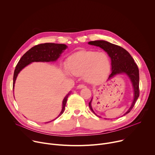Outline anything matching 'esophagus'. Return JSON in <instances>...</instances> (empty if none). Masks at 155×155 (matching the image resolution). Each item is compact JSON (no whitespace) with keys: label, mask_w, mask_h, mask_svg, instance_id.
Listing matches in <instances>:
<instances>
[{"label":"esophagus","mask_w":155,"mask_h":155,"mask_svg":"<svg viewBox=\"0 0 155 155\" xmlns=\"http://www.w3.org/2000/svg\"><path fill=\"white\" fill-rule=\"evenodd\" d=\"M84 87H86V86L84 85V84H79V85L77 86L78 89H81V88H84Z\"/></svg>","instance_id":"esophagus-1"}]
</instances>
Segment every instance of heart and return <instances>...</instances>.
I'll use <instances>...</instances> for the list:
<instances>
[{
    "label": "heart",
    "instance_id": "1",
    "mask_svg": "<svg viewBox=\"0 0 155 155\" xmlns=\"http://www.w3.org/2000/svg\"><path fill=\"white\" fill-rule=\"evenodd\" d=\"M68 68L74 75H83L86 82L97 84L107 77L111 68V61L104 51H81L69 58Z\"/></svg>",
    "mask_w": 155,
    "mask_h": 155
}]
</instances>
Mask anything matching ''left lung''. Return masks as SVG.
Listing matches in <instances>:
<instances>
[{
  "instance_id": "1",
  "label": "left lung",
  "mask_w": 155,
  "mask_h": 155,
  "mask_svg": "<svg viewBox=\"0 0 155 155\" xmlns=\"http://www.w3.org/2000/svg\"><path fill=\"white\" fill-rule=\"evenodd\" d=\"M88 44L99 47L105 51L112 61V73L109 75L108 80L115 75L120 74H126L130 78L134 89V100L125 115L130 112L134 107L136 101L139 96V71L137 64L130 54L123 48L108 42L105 40H96L88 42ZM89 102V107L91 111L96 115L91 107V102Z\"/></svg>"
}]
</instances>
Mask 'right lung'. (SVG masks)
I'll return each mask as SVG.
<instances>
[{
	"instance_id": "add662e5",
	"label": "right lung",
	"mask_w": 155,
	"mask_h": 155,
	"mask_svg": "<svg viewBox=\"0 0 155 155\" xmlns=\"http://www.w3.org/2000/svg\"><path fill=\"white\" fill-rule=\"evenodd\" d=\"M67 47H68L64 45V44L46 43L38 44V45L31 48L21 57L16 66L13 75V89L18 74L26 66L33 62L55 61L59 58L61 53L64 50L67 48ZM70 93L71 92H69V93H68V94L64 97L62 101V110L57 118L60 117L64 113L68 98L71 94Z\"/></svg>"
}]
</instances>
